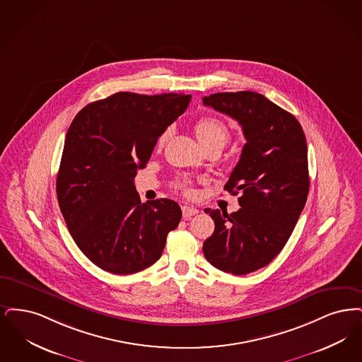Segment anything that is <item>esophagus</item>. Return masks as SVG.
I'll list each match as a JSON object with an SVG mask.
<instances>
[{
	"label": "esophagus",
	"mask_w": 362,
	"mask_h": 362,
	"mask_svg": "<svg viewBox=\"0 0 362 362\" xmlns=\"http://www.w3.org/2000/svg\"><path fill=\"white\" fill-rule=\"evenodd\" d=\"M181 209H182V216H184V219H189V218H192V216H194V215L199 214V209L194 208V206H190V205H182Z\"/></svg>",
	"instance_id": "34e87169"
}]
</instances>
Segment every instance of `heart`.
<instances>
[{
    "label": "heart",
    "mask_w": 362,
    "mask_h": 362,
    "mask_svg": "<svg viewBox=\"0 0 362 362\" xmlns=\"http://www.w3.org/2000/svg\"><path fill=\"white\" fill-rule=\"evenodd\" d=\"M194 132L205 148L218 147L221 150L230 139V127L227 126V123H224L221 119L215 116L200 117L194 123ZM168 136H169V131H165L159 136L160 146L166 141ZM177 188L180 189L182 193H185L187 196H190L193 193L192 182L189 180H181L177 184Z\"/></svg>",
    "instance_id": "b5f03b06"
}]
</instances>
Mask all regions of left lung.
<instances>
[{
	"label": "left lung",
	"instance_id": "1",
	"mask_svg": "<svg viewBox=\"0 0 362 362\" xmlns=\"http://www.w3.org/2000/svg\"><path fill=\"white\" fill-rule=\"evenodd\" d=\"M203 104L235 119L246 138L224 185L240 192L242 208H205L215 231L203 245L212 267L242 276L272 262L299 221L310 189L307 141L298 119L259 93H215Z\"/></svg>",
	"mask_w": 362,
	"mask_h": 362
}]
</instances>
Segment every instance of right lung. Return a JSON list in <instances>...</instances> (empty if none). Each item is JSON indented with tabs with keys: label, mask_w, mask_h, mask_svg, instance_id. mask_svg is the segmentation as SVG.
Wrapping results in <instances>:
<instances>
[{
	"label": "right lung",
	"mask_w": 362,
	"mask_h": 362,
	"mask_svg": "<svg viewBox=\"0 0 362 362\" xmlns=\"http://www.w3.org/2000/svg\"><path fill=\"white\" fill-rule=\"evenodd\" d=\"M189 101L190 95L119 92L88 104L69 127L58 203L79 250L103 270L132 274L151 267L181 221L173 200L141 204L134 178Z\"/></svg>",
	"instance_id": "1"
}]
</instances>
